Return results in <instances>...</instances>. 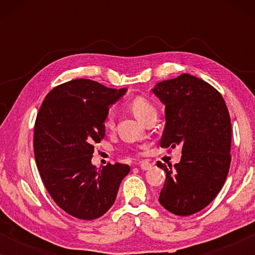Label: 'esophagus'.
Listing matches in <instances>:
<instances>
[{
    "instance_id": "esophagus-1",
    "label": "esophagus",
    "mask_w": 255,
    "mask_h": 255,
    "mask_svg": "<svg viewBox=\"0 0 255 255\" xmlns=\"http://www.w3.org/2000/svg\"><path fill=\"white\" fill-rule=\"evenodd\" d=\"M138 165H139V167H140V169H142V170H148L152 168V163H149L148 161H140Z\"/></svg>"
}]
</instances>
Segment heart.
<instances>
[{
  "label": "heart",
  "instance_id": "obj_1",
  "mask_svg": "<svg viewBox=\"0 0 255 255\" xmlns=\"http://www.w3.org/2000/svg\"><path fill=\"white\" fill-rule=\"evenodd\" d=\"M130 108H131L132 113H133L134 116L137 117L140 122L144 121L145 118L148 116V115L156 113L154 106H153V104L149 102L148 100H146L145 97H141V96H138V97H135V99L132 100L130 103ZM103 125H104V128H106V130H108V131L113 130V128H115L114 113H109L107 115Z\"/></svg>",
  "mask_w": 255,
  "mask_h": 255
}]
</instances>
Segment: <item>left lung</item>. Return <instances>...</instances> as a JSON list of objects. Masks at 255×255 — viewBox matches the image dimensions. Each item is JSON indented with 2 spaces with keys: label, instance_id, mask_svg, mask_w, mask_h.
Here are the masks:
<instances>
[{
  "label": "left lung",
  "instance_id": "left-lung-1",
  "mask_svg": "<svg viewBox=\"0 0 255 255\" xmlns=\"http://www.w3.org/2000/svg\"><path fill=\"white\" fill-rule=\"evenodd\" d=\"M152 93L165 106L160 146L182 147L181 161L158 167L166 180L159 202L177 216L201 211L217 196L231 163V120L223 96L190 74L156 83Z\"/></svg>",
  "mask_w": 255,
  "mask_h": 255
}]
</instances>
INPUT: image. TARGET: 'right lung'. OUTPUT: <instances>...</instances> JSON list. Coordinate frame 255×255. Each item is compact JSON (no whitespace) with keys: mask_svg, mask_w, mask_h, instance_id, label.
Listing matches in <instances>:
<instances>
[{"mask_svg":"<svg viewBox=\"0 0 255 255\" xmlns=\"http://www.w3.org/2000/svg\"><path fill=\"white\" fill-rule=\"evenodd\" d=\"M127 88L114 89L88 79L55 87L45 97L34 124V156L53 201L73 217L92 221L113 207L130 166L92 163L94 144L106 135L109 108Z\"/></svg>","mask_w":255,"mask_h":255,"instance_id":"obj_1","label":"right lung"}]
</instances>
